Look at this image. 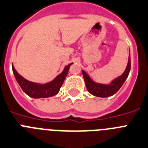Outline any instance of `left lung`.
I'll list each match as a JSON object with an SVG mask.
<instances>
[{"label":"left lung","mask_w":148,"mask_h":148,"mask_svg":"<svg viewBox=\"0 0 148 148\" xmlns=\"http://www.w3.org/2000/svg\"><path fill=\"white\" fill-rule=\"evenodd\" d=\"M130 70L131 58L130 53H129L128 64H127L125 71L122 73V75H120V76L117 77L112 80H111L109 84H99V83L95 82L90 77V76L84 71H82V74L84 79L86 89H87L89 93L95 96V97L106 98V97H111L116 93H117V91L122 87L124 82L128 77Z\"/></svg>","instance_id":"obj_1"}]
</instances>
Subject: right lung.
Masks as SVG:
<instances>
[{"instance_id": "obj_1", "label": "right lung", "mask_w": 148, "mask_h": 148, "mask_svg": "<svg viewBox=\"0 0 148 148\" xmlns=\"http://www.w3.org/2000/svg\"><path fill=\"white\" fill-rule=\"evenodd\" d=\"M73 63H71L65 66L63 71L61 74H58L51 81L45 83V84H38V83L31 82L26 80L20 74H18V72L14 68L13 64H12V69H13L16 80L17 81L18 84L20 85L24 93L32 98L39 99V98L53 97L59 92L60 88L63 84L64 80L68 74L70 66Z\"/></svg>"}]
</instances>
